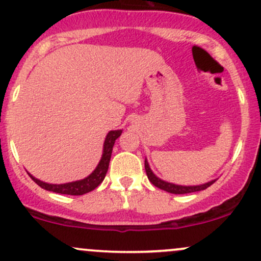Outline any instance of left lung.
I'll return each instance as SVG.
<instances>
[{"mask_svg":"<svg viewBox=\"0 0 261 261\" xmlns=\"http://www.w3.org/2000/svg\"><path fill=\"white\" fill-rule=\"evenodd\" d=\"M145 169L146 173H147V178L148 180L154 185V187L162 189L164 191H168V193L172 194H189V193H194V191H200V190H205L208 187H211L216 180H212L206 182L203 185H196V187H181V185H175V184H170V182L163 181L161 180L160 178H157L153 173H152L151 168H149L147 161H145Z\"/></svg>","mask_w":261,"mask_h":261,"instance_id":"left-lung-1","label":"left lung"}]
</instances>
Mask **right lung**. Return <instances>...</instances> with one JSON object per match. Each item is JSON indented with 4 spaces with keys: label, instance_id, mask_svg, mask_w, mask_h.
Listing matches in <instances>:
<instances>
[{
    "label": "right lung",
    "instance_id": "add662e5",
    "mask_svg": "<svg viewBox=\"0 0 261 261\" xmlns=\"http://www.w3.org/2000/svg\"><path fill=\"white\" fill-rule=\"evenodd\" d=\"M121 133H122L121 130H116V131H110V133L107 135L106 142H104L103 155H101L99 164H98L97 168L94 169V172H93L91 175L87 176L85 179H82V180L56 185V184H47V182L38 180V179H35L34 176H32L31 174H29V176L37 182L39 187L45 189V190L54 191V193L65 194V195H83V194L89 193V191L94 190V189L104 180V178H106L108 167H109L110 157H112L113 146L114 143H115V140L120 136Z\"/></svg>",
    "mask_w": 261,
    "mask_h": 261
}]
</instances>
